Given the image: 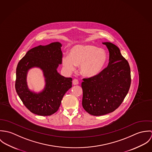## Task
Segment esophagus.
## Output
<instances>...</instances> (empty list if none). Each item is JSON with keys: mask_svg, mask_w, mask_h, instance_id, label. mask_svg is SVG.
<instances>
[{"mask_svg": "<svg viewBox=\"0 0 152 152\" xmlns=\"http://www.w3.org/2000/svg\"><path fill=\"white\" fill-rule=\"evenodd\" d=\"M79 84V82H78V80H77V79H74L72 81V84L75 86V85H78Z\"/></svg>", "mask_w": 152, "mask_h": 152, "instance_id": "obj_1", "label": "esophagus"}]
</instances>
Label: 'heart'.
Segmentation results:
<instances>
[{"instance_id":"heart-1","label":"heart","mask_w":152,"mask_h":152,"mask_svg":"<svg viewBox=\"0 0 152 152\" xmlns=\"http://www.w3.org/2000/svg\"><path fill=\"white\" fill-rule=\"evenodd\" d=\"M107 60L106 52L92 45H76L71 48L69 56H63L62 63L68 72L74 71L76 65H80L81 74L88 78L98 75Z\"/></svg>"}]
</instances>
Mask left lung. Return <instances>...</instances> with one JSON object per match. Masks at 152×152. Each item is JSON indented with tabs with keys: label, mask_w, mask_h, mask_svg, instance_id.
<instances>
[{
	"label": "left lung",
	"mask_w": 152,
	"mask_h": 152,
	"mask_svg": "<svg viewBox=\"0 0 152 152\" xmlns=\"http://www.w3.org/2000/svg\"><path fill=\"white\" fill-rule=\"evenodd\" d=\"M109 52L108 66L95 77L83 78L82 105L88 113L101 116L113 112L124 101L131 83L130 68L119 48L105 42Z\"/></svg>",
	"instance_id": "left-lung-1"
}]
</instances>
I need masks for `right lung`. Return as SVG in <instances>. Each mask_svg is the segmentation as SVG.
Here are the masks:
<instances>
[{
	"label": "right lung",
	"mask_w": 152,
	"mask_h": 152,
	"mask_svg": "<svg viewBox=\"0 0 152 152\" xmlns=\"http://www.w3.org/2000/svg\"><path fill=\"white\" fill-rule=\"evenodd\" d=\"M61 44L54 42L39 45L28 50L19 62L16 68L15 88L24 106L31 112L50 116L59 108L66 92L72 87L71 78H65L57 71L62 64ZM39 67L44 71L46 87L39 94L29 90L26 82L28 70Z\"/></svg>",
	"instance_id": "right-lung-1"
}]
</instances>
